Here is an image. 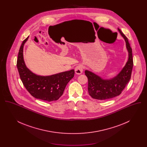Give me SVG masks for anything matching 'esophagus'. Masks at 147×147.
Masks as SVG:
<instances>
[{
    "instance_id": "esophagus-1",
    "label": "esophagus",
    "mask_w": 147,
    "mask_h": 147,
    "mask_svg": "<svg viewBox=\"0 0 147 147\" xmlns=\"http://www.w3.org/2000/svg\"><path fill=\"white\" fill-rule=\"evenodd\" d=\"M83 71V67L82 65H78L75 68V72L77 74H81Z\"/></svg>"
}]
</instances>
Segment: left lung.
<instances>
[{"label": "left lung", "mask_w": 147, "mask_h": 147, "mask_svg": "<svg viewBox=\"0 0 147 147\" xmlns=\"http://www.w3.org/2000/svg\"><path fill=\"white\" fill-rule=\"evenodd\" d=\"M118 30L126 41L128 59L119 74L110 79H104L90 71H85L88 79V92L93 98L102 100L118 96L121 94L131 79L133 66L132 50L126 36L120 29L118 28Z\"/></svg>", "instance_id": "obj_1"}]
</instances>
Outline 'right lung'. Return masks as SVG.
I'll use <instances>...</instances> for the list:
<instances>
[{"instance_id":"obj_1","label":"right lung","mask_w":147,"mask_h":147,"mask_svg":"<svg viewBox=\"0 0 147 147\" xmlns=\"http://www.w3.org/2000/svg\"><path fill=\"white\" fill-rule=\"evenodd\" d=\"M28 38L21 44L16 64L23 85L34 98L49 102L57 100L63 95L66 85L74 77V70L49 76H38L32 73L26 66L23 57L24 46Z\"/></svg>"}]
</instances>
